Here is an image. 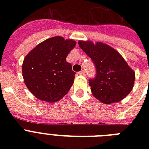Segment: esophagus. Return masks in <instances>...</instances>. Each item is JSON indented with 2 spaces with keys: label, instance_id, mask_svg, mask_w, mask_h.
Segmentation results:
<instances>
[{
  "label": "esophagus",
  "instance_id": "esophagus-1",
  "mask_svg": "<svg viewBox=\"0 0 149 149\" xmlns=\"http://www.w3.org/2000/svg\"><path fill=\"white\" fill-rule=\"evenodd\" d=\"M78 73H79V75H82V76H84V75H85V73H86V72H85V71H84V70H81V71H80V72H78Z\"/></svg>",
  "mask_w": 149,
  "mask_h": 149
}]
</instances>
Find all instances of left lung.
<instances>
[{"label":"left lung","instance_id":"obj_1","mask_svg":"<svg viewBox=\"0 0 149 149\" xmlns=\"http://www.w3.org/2000/svg\"><path fill=\"white\" fill-rule=\"evenodd\" d=\"M78 44L95 65L97 77L89 79L93 97L106 104L126 97L134 86L135 72L122 56L100 42L79 41Z\"/></svg>","mask_w":149,"mask_h":149}]
</instances>
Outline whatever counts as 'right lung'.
<instances>
[{
	"instance_id": "add662e5",
	"label": "right lung",
	"mask_w": 149,
	"mask_h": 149,
	"mask_svg": "<svg viewBox=\"0 0 149 149\" xmlns=\"http://www.w3.org/2000/svg\"><path fill=\"white\" fill-rule=\"evenodd\" d=\"M76 43L56 36L39 43L25 56L22 76L27 88L36 98L53 103L69 92L76 72L66 57Z\"/></svg>"
}]
</instances>
